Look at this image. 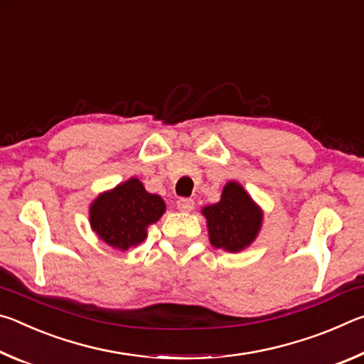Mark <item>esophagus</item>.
Returning a JSON list of instances; mask_svg holds the SVG:
<instances>
[{"label": "esophagus", "mask_w": 364, "mask_h": 364, "mask_svg": "<svg viewBox=\"0 0 364 364\" xmlns=\"http://www.w3.org/2000/svg\"><path fill=\"white\" fill-rule=\"evenodd\" d=\"M176 207L180 212H191L194 208V200L186 199V197H181V199L176 202Z\"/></svg>", "instance_id": "esophagus-1"}]
</instances>
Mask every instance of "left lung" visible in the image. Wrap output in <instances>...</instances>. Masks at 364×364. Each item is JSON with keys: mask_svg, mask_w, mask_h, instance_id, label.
I'll return each mask as SVG.
<instances>
[{"mask_svg": "<svg viewBox=\"0 0 364 364\" xmlns=\"http://www.w3.org/2000/svg\"><path fill=\"white\" fill-rule=\"evenodd\" d=\"M200 212L207 220L210 244L232 254L250 247L263 225L262 207L237 181H228L217 204Z\"/></svg>", "mask_w": 364, "mask_h": 364, "instance_id": "left-lung-1", "label": "left lung"}]
</instances>
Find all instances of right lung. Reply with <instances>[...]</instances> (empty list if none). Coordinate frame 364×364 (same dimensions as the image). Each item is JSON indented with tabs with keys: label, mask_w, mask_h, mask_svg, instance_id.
I'll return each mask as SVG.
<instances>
[{
	"label": "right lung",
	"mask_w": 364,
	"mask_h": 364,
	"mask_svg": "<svg viewBox=\"0 0 364 364\" xmlns=\"http://www.w3.org/2000/svg\"><path fill=\"white\" fill-rule=\"evenodd\" d=\"M165 213L160 196L147 193L136 176L104 191L90 205V226L101 241L127 252L147 237V228Z\"/></svg>",
	"instance_id": "obj_1"
}]
</instances>
